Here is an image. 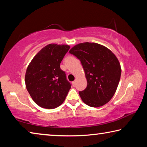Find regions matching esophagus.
<instances>
[{
	"instance_id": "esophagus-1",
	"label": "esophagus",
	"mask_w": 147,
	"mask_h": 147,
	"mask_svg": "<svg viewBox=\"0 0 147 147\" xmlns=\"http://www.w3.org/2000/svg\"><path fill=\"white\" fill-rule=\"evenodd\" d=\"M76 80H75V81H73V82H72V85H73V87L75 86V85H76Z\"/></svg>"
}]
</instances>
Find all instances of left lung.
<instances>
[{
    "mask_svg": "<svg viewBox=\"0 0 147 147\" xmlns=\"http://www.w3.org/2000/svg\"><path fill=\"white\" fill-rule=\"evenodd\" d=\"M69 53L81 61L88 82L79 94L84 103L93 108L104 105L111 100L121 78V67L110 50L96 43H79Z\"/></svg>",
    "mask_w": 147,
    "mask_h": 147,
    "instance_id": "obj_1",
    "label": "left lung"
}]
</instances>
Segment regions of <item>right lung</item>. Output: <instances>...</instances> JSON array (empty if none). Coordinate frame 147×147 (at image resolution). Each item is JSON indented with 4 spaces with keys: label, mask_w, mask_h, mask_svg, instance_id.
<instances>
[{
    "label": "right lung",
    "mask_w": 147,
    "mask_h": 147,
    "mask_svg": "<svg viewBox=\"0 0 147 147\" xmlns=\"http://www.w3.org/2000/svg\"><path fill=\"white\" fill-rule=\"evenodd\" d=\"M68 45L52 43L40 50L29 63L25 74L27 91L35 102L45 109L61 105L71 89L60 63Z\"/></svg>",
    "instance_id": "obj_1"
}]
</instances>
